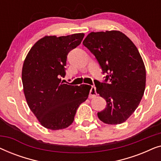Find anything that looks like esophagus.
Instances as JSON below:
<instances>
[{"label": "esophagus", "mask_w": 161, "mask_h": 161, "mask_svg": "<svg viewBox=\"0 0 161 161\" xmlns=\"http://www.w3.org/2000/svg\"><path fill=\"white\" fill-rule=\"evenodd\" d=\"M97 92H96V88L94 86H92L91 89H90V94H89V98H94L97 96Z\"/></svg>", "instance_id": "esophagus-1"}]
</instances>
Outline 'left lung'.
<instances>
[{
  "mask_svg": "<svg viewBox=\"0 0 161 161\" xmlns=\"http://www.w3.org/2000/svg\"><path fill=\"white\" fill-rule=\"evenodd\" d=\"M83 44L94 55L103 73L108 74L103 83L94 81L97 92L107 103L98 118L105 124H122L144 95L146 69L142 56L133 42L119 31L91 32Z\"/></svg>",
  "mask_w": 161,
  "mask_h": 161,
  "instance_id": "1",
  "label": "left lung"
}]
</instances>
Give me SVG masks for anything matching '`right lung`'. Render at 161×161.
<instances>
[{
	"label": "right lung",
	"mask_w": 161,
	"mask_h": 161,
	"mask_svg": "<svg viewBox=\"0 0 161 161\" xmlns=\"http://www.w3.org/2000/svg\"><path fill=\"white\" fill-rule=\"evenodd\" d=\"M84 34L45 36L31 48L22 69L23 91L28 107L45 128H67L77 109L85 102L92 86L64 83L70 50L81 43Z\"/></svg>",
	"instance_id": "add662e5"
}]
</instances>
